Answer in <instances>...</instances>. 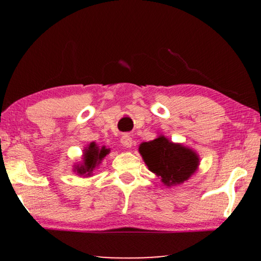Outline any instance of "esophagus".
<instances>
[{
    "instance_id": "obj_1",
    "label": "esophagus",
    "mask_w": 261,
    "mask_h": 261,
    "mask_svg": "<svg viewBox=\"0 0 261 261\" xmlns=\"http://www.w3.org/2000/svg\"><path fill=\"white\" fill-rule=\"evenodd\" d=\"M121 144L123 145L124 147H131L132 146V137L130 135H123L122 138H121Z\"/></svg>"
}]
</instances>
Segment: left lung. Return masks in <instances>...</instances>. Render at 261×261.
<instances>
[{
    "mask_svg": "<svg viewBox=\"0 0 261 261\" xmlns=\"http://www.w3.org/2000/svg\"><path fill=\"white\" fill-rule=\"evenodd\" d=\"M148 169L160 176L168 187L183 183L196 171L199 159L191 149L173 144L166 137H159L139 147Z\"/></svg>",
    "mask_w": 261,
    "mask_h": 261,
    "instance_id": "obj_1",
    "label": "left lung"
}]
</instances>
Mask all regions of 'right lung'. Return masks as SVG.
I'll list each match as a JSON object with an SVG mask.
<instances>
[{"label":"right lung","instance_id":"obj_1","mask_svg":"<svg viewBox=\"0 0 261 261\" xmlns=\"http://www.w3.org/2000/svg\"><path fill=\"white\" fill-rule=\"evenodd\" d=\"M109 153V149L107 148H99L94 143H91L90 146L85 149L84 153V163L79 167H76V170L78 174L90 176L94 168L99 165L101 160Z\"/></svg>","mask_w":261,"mask_h":261}]
</instances>
